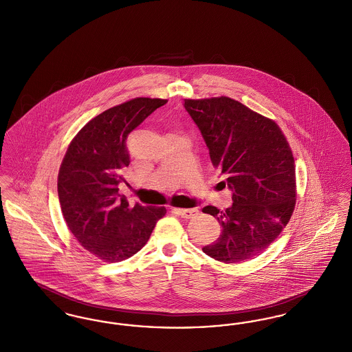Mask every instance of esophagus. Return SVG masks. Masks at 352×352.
Segmentation results:
<instances>
[{
    "instance_id": "1",
    "label": "esophagus",
    "mask_w": 352,
    "mask_h": 352,
    "mask_svg": "<svg viewBox=\"0 0 352 352\" xmlns=\"http://www.w3.org/2000/svg\"><path fill=\"white\" fill-rule=\"evenodd\" d=\"M174 211L184 219H191L198 215V210L197 208H175Z\"/></svg>"
}]
</instances>
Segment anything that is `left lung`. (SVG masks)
<instances>
[{"mask_svg":"<svg viewBox=\"0 0 352 352\" xmlns=\"http://www.w3.org/2000/svg\"><path fill=\"white\" fill-rule=\"evenodd\" d=\"M210 158L232 191V206L203 212L218 219L221 234L201 250L234 264L260 254L289 223L296 206V166L280 126L227 96L184 100Z\"/></svg>","mask_w":352,"mask_h":352,"instance_id":"1","label":"left lung"}]
</instances>
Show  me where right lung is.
<instances>
[{
  "label": "right lung",
  "instance_id": "1",
  "mask_svg": "<svg viewBox=\"0 0 352 352\" xmlns=\"http://www.w3.org/2000/svg\"><path fill=\"white\" fill-rule=\"evenodd\" d=\"M168 100L135 98L87 122L68 146L58 175V197L68 230L94 256L108 263L132 257L149 240L165 207L129 206L118 194L129 165L126 140Z\"/></svg>",
  "mask_w": 352,
  "mask_h": 352
}]
</instances>
